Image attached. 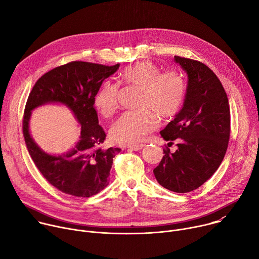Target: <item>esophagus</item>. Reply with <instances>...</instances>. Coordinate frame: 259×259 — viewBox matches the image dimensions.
Listing matches in <instances>:
<instances>
[{
	"label": "esophagus",
	"mask_w": 259,
	"mask_h": 259,
	"mask_svg": "<svg viewBox=\"0 0 259 259\" xmlns=\"http://www.w3.org/2000/svg\"><path fill=\"white\" fill-rule=\"evenodd\" d=\"M143 146H144V144L142 143V144H137V145H132V146H129L128 149H130V150H132V151H140Z\"/></svg>",
	"instance_id": "1"
}]
</instances>
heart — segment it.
I'll list each match as a JSON object with an SVG mask.
<instances>
[{"mask_svg":"<svg viewBox=\"0 0 259 259\" xmlns=\"http://www.w3.org/2000/svg\"><path fill=\"white\" fill-rule=\"evenodd\" d=\"M120 84L139 88L136 106L125 112L110 127L112 139L119 144H137L154 130L157 117L166 120L181 109L187 96V81L175 69L161 71L152 61H141L124 68ZM120 86L104 81L94 96V105L103 117H110L118 108Z\"/></svg>","mask_w":259,"mask_h":259,"instance_id":"b5f03b06","label":"heart"}]
</instances>
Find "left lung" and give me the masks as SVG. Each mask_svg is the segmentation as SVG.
<instances>
[{
  "instance_id": "left-lung-1",
  "label": "left lung",
  "mask_w": 259,
  "mask_h": 259,
  "mask_svg": "<svg viewBox=\"0 0 259 259\" xmlns=\"http://www.w3.org/2000/svg\"><path fill=\"white\" fill-rule=\"evenodd\" d=\"M188 72L189 84L183 107L160 132L177 150L164 147V157L154 169L158 182L175 193L200 188L218 169L229 145L231 112L225 88L206 64L174 56ZM168 143V145H169Z\"/></svg>"
}]
</instances>
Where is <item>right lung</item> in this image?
Instances as JSON below:
<instances>
[{
  "mask_svg": "<svg viewBox=\"0 0 259 259\" xmlns=\"http://www.w3.org/2000/svg\"><path fill=\"white\" fill-rule=\"evenodd\" d=\"M119 66L120 63L109 66L71 61L44 73L28 95L22 120V132L28 153L44 178L64 194L89 198L108 184L113 160L121 149H102L105 132L98 124L94 96L102 82L115 73ZM46 102L67 105L82 126L79 142L62 156L44 153L34 143L28 131L30 112Z\"/></svg>",
  "mask_w": 259,
  "mask_h": 259,
  "instance_id": "right-lung-1",
  "label": "right lung"
}]
</instances>
